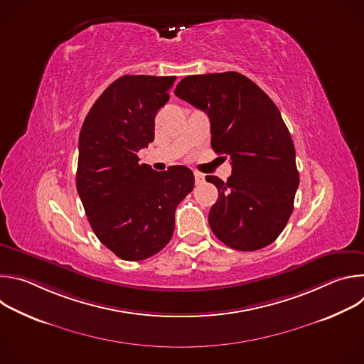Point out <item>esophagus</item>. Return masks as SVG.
<instances>
[{"label":"esophagus","mask_w":364,"mask_h":364,"mask_svg":"<svg viewBox=\"0 0 364 364\" xmlns=\"http://www.w3.org/2000/svg\"><path fill=\"white\" fill-rule=\"evenodd\" d=\"M194 180H196V184H200L204 181V174L198 173V171H194Z\"/></svg>","instance_id":"34e87169"}]
</instances>
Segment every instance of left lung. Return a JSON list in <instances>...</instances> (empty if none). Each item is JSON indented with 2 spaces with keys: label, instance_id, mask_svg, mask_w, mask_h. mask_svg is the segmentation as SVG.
<instances>
[{
  "label": "left lung",
  "instance_id": "obj_1",
  "mask_svg": "<svg viewBox=\"0 0 364 364\" xmlns=\"http://www.w3.org/2000/svg\"><path fill=\"white\" fill-rule=\"evenodd\" d=\"M174 93L207 114L212 148L230 159L226 183L205 177L219 191L209 213L213 233L243 252L271 245L291 218L299 184L294 142L279 109L237 72L187 76Z\"/></svg>",
  "mask_w": 364,
  "mask_h": 364
}]
</instances>
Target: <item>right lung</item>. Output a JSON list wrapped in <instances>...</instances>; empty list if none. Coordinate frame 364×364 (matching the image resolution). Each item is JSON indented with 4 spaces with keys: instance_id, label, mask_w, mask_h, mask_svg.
<instances>
[{
    "instance_id": "add662e5",
    "label": "right lung",
    "mask_w": 364,
    "mask_h": 364,
    "mask_svg": "<svg viewBox=\"0 0 364 364\" xmlns=\"http://www.w3.org/2000/svg\"><path fill=\"white\" fill-rule=\"evenodd\" d=\"M176 76L125 75L96 99L79 135L76 187L97 239L124 261H142L171 239L193 171H155L138 151L154 141V119Z\"/></svg>"
}]
</instances>
